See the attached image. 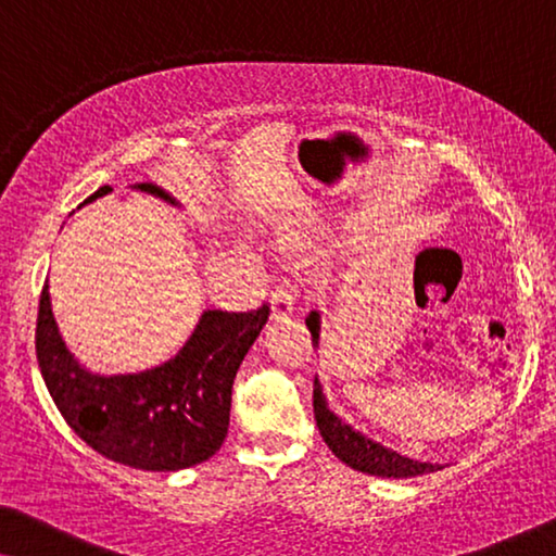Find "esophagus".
<instances>
[{
    "label": "esophagus",
    "mask_w": 556,
    "mask_h": 556,
    "mask_svg": "<svg viewBox=\"0 0 556 556\" xmlns=\"http://www.w3.org/2000/svg\"><path fill=\"white\" fill-rule=\"evenodd\" d=\"M270 314L273 318H286L293 316V288L288 283L276 286V291L270 295Z\"/></svg>",
    "instance_id": "34e87169"
}]
</instances>
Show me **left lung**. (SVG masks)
Wrapping results in <instances>:
<instances>
[{"label": "left lung", "instance_id": "left-lung-1", "mask_svg": "<svg viewBox=\"0 0 556 556\" xmlns=\"http://www.w3.org/2000/svg\"><path fill=\"white\" fill-rule=\"evenodd\" d=\"M306 326L311 331V341H314V346H318V333H321V316H318V311H311ZM314 415L318 432H321L329 451L337 455L339 460H344L349 468L362 470V473L379 478H415L425 473H435V470L445 468L440 466V463H420L407 458V455H400L397 451H392V447H384L382 443H377V440L354 430L352 425L341 420L337 413H331L324 394V384L318 382V377H314Z\"/></svg>", "mask_w": 556, "mask_h": 556}]
</instances>
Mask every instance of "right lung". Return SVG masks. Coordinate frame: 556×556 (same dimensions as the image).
I'll use <instances>...</instances> for the list:
<instances>
[{
	"mask_svg": "<svg viewBox=\"0 0 556 556\" xmlns=\"http://www.w3.org/2000/svg\"><path fill=\"white\" fill-rule=\"evenodd\" d=\"M139 192L177 204L162 187ZM101 187L90 197L109 194ZM270 308L248 314L204 311L187 344L169 362L136 375H93L67 352L52 316L48 283L40 295L35 349L60 415L96 453L139 470H181L212 458L230 428L232 382Z\"/></svg>",
	"mask_w": 556,
	"mask_h": 556,
	"instance_id": "right-lung-1",
	"label": "right lung"
}]
</instances>
